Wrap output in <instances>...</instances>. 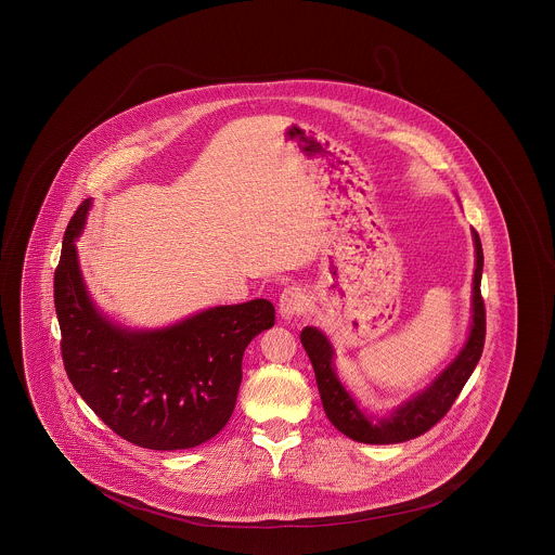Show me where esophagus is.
Returning <instances> with one entry per match:
<instances>
[{
	"mask_svg": "<svg viewBox=\"0 0 555 555\" xmlns=\"http://www.w3.org/2000/svg\"><path fill=\"white\" fill-rule=\"evenodd\" d=\"M309 307V298L305 291L291 286L280 294V315L284 320H292L296 315H302Z\"/></svg>",
	"mask_w": 555,
	"mask_h": 555,
	"instance_id": "34e87169",
	"label": "esophagus"
}]
</instances>
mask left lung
Here are the masks:
<instances>
[{"mask_svg": "<svg viewBox=\"0 0 555 555\" xmlns=\"http://www.w3.org/2000/svg\"><path fill=\"white\" fill-rule=\"evenodd\" d=\"M474 246H476V271H474V315H472V330L467 338L466 347L457 354V359L438 376L430 388H426L422 395H417L413 401L397 409L392 415L374 420L372 415H363L361 409H357L349 392L343 388V384L336 378L332 370V357L334 350L325 336L315 327H305L300 334V343L307 350L311 365L315 370L318 388H320L321 403L327 420L338 428L343 435L367 444H392V442H405L411 438H417L428 433L433 426H437L455 399L460 397L462 388L466 386L467 378L472 376L482 349H485V336H487V311L485 300L480 294V278H482V244L478 232L474 230Z\"/></svg>", "mask_w": 555, "mask_h": 555, "instance_id": "1", "label": "left lung"}]
</instances>
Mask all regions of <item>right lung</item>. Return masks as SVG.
I'll use <instances>...</instances> for the list:
<instances>
[{"label":"right lung","mask_w":555,"mask_h":555,"mask_svg":"<svg viewBox=\"0 0 555 555\" xmlns=\"http://www.w3.org/2000/svg\"><path fill=\"white\" fill-rule=\"evenodd\" d=\"M89 201L66 225L54 273V305L66 376L93 413L120 438L154 451L203 444L232 417L248 343L275 323L257 298L215 307L167 330L127 332L93 309L77 263L75 237Z\"/></svg>","instance_id":"1"}]
</instances>
